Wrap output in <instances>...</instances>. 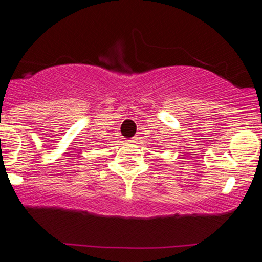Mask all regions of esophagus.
<instances>
[{"label": "esophagus", "mask_w": 262, "mask_h": 262, "mask_svg": "<svg viewBox=\"0 0 262 262\" xmlns=\"http://www.w3.org/2000/svg\"><path fill=\"white\" fill-rule=\"evenodd\" d=\"M137 141H138V138H133L129 142H133V144H135V142H137Z\"/></svg>", "instance_id": "obj_1"}]
</instances>
